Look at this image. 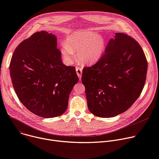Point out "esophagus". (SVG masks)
Here are the masks:
<instances>
[{"instance_id": "34e87169", "label": "esophagus", "mask_w": 159, "mask_h": 159, "mask_svg": "<svg viewBox=\"0 0 159 159\" xmlns=\"http://www.w3.org/2000/svg\"><path fill=\"white\" fill-rule=\"evenodd\" d=\"M76 71H77V74L79 78V79H81V77H82V68L80 67H76Z\"/></svg>"}]
</instances>
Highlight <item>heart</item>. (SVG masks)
Listing matches in <instances>:
<instances>
[{
  "label": "heart",
  "instance_id": "b5f03b06",
  "mask_svg": "<svg viewBox=\"0 0 159 159\" xmlns=\"http://www.w3.org/2000/svg\"><path fill=\"white\" fill-rule=\"evenodd\" d=\"M105 42L101 36L92 31H78L68 36L63 44L61 53L66 63L71 62L74 51H78L79 60L84 64H93L102 56Z\"/></svg>",
  "mask_w": 159,
  "mask_h": 159
}]
</instances>
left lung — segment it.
<instances>
[{"instance_id":"obj_1","label":"left lung","mask_w":159,"mask_h":159,"mask_svg":"<svg viewBox=\"0 0 159 159\" xmlns=\"http://www.w3.org/2000/svg\"><path fill=\"white\" fill-rule=\"evenodd\" d=\"M148 63L138 42L116 33L98 61L82 70V82L89 111L109 118L131 107L145 85Z\"/></svg>"}]
</instances>
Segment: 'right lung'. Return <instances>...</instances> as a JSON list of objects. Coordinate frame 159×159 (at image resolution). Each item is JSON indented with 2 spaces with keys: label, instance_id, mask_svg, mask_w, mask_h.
<instances>
[{
  "label": "right lung",
  "instance_id": "1",
  "mask_svg": "<svg viewBox=\"0 0 159 159\" xmlns=\"http://www.w3.org/2000/svg\"><path fill=\"white\" fill-rule=\"evenodd\" d=\"M75 68L63 65L56 37L46 31L21 42L9 65L13 88L21 103L44 118L58 117L66 110L70 94L79 81Z\"/></svg>",
  "mask_w": 159,
  "mask_h": 159
}]
</instances>
